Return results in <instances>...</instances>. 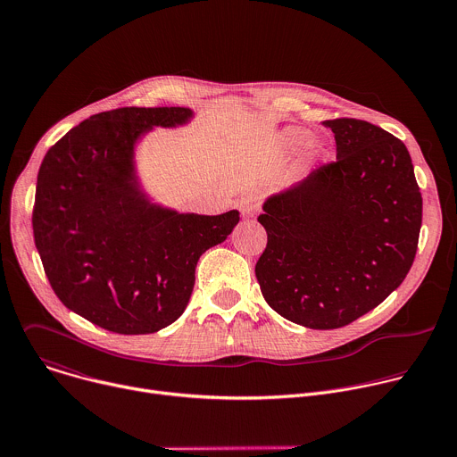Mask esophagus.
Listing matches in <instances>:
<instances>
[{
	"instance_id": "1",
	"label": "esophagus",
	"mask_w": 457,
	"mask_h": 457,
	"mask_svg": "<svg viewBox=\"0 0 457 457\" xmlns=\"http://www.w3.org/2000/svg\"><path fill=\"white\" fill-rule=\"evenodd\" d=\"M238 208H240L244 219H254V215L258 212V204H256V199L253 197V195H245V197L238 203Z\"/></svg>"
}]
</instances>
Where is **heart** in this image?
I'll use <instances>...</instances> for the list:
<instances>
[{
    "label": "heart",
    "instance_id": "heart-1",
    "mask_svg": "<svg viewBox=\"0 0 457 457\" xmlns=\"http://www.w3.org/2000/svg\"><path fill=\"white\" fill-rule=\"evenodd\" d=\"M302 144L304 146L302 147L300 161L303 166H314L316 162L321 161V157L325 155V143L314 136L309 137V132L305 128L286 126L277 136V152L282 157L293 155Z\"/></svg>",
    "mask_w": 457,
    "mask_h": 457
}]
</instances>
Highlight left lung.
<instances>
[{"mask_svg":"<svg viewBox=\"0 0 457 457\" xmlns=\"http://www.w3.org/2000/svg\"><path fill=\"white\" fill-rule=\"evenodd\" d=\"M337 162L264 201L268 245L254 275L266 302L309 329H338L405 280L423 201L407 146L360 119L323 120Z\"/></svg>","mask_w":457,"mask_h":457,"instance_id":"left-lung-1","label":"left lung"}]
</instances>
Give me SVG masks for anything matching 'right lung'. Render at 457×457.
<instances>
[{
	"mask_svg": "<svg viewBox=\"0 0 457 457\" xmlns=\"http://www.w3.org/2000/svg\"><path fill=\"white\" fill-rule=\"evenodd\" d=\"M184 106L119 108L83 120L45 155L36 186L34 240L57 298L119 335H150L186 309L195 268L238 224L182 213L143 186L136 148L154 128L191 122Z\"/></svg>",
	"mask_w": 457,
	"mask_h": 457,
	"instance_id": "1",
	"label": "right lung"
}]
</instances>
